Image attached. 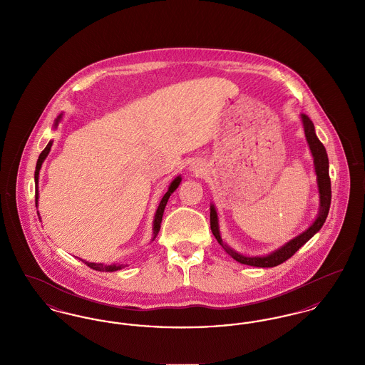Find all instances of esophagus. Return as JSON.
Listing matches in <instances>:
<instances>
[{"label":"esophagus","instance_id":"esophagus-1","mask_svg":"<svg viewBox=\"0 0 365 365\" xmlns=\"http://www.w3.org/2000/svg\"><path fill=\"white\" fill-rule=\"evenodd\" d=\"M191 169H192V170L194 171H200L202 170V168H200V165H192V166H191Z\"/></svg>","mask_w":365,"mask_h":365}]
</instances>
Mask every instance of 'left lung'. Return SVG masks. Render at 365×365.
I'll use <instances>...</instances> for the list:
<instances>
[{
	"label": "left lung",
	"mask_w": 365,
	"mask_h": 365,
	"mask_svg": "<svg viewBox=\"0 0 365 365\" xmlns=\"http://www.w3.org/2000/svg\"><path fill=\"white\" fill-rule=\"evenodd\" d=\"M302 122L304 127V134L306 140L310 146L313 160H314V169L317 174V184H318V194H319V213L317 216L316 221L300 235L291 240L289 242L285 243L275 252L269 253L267 256H256V257H247L237 253L231 247H228L225 243L222 242L221 235H220L219 219H217V212L215 209V205L210 206V228L213 235L216 237L217 242L224 247V250L238 263L246 264V266H253V267H275L284 262H287L289 257H292L304 243L307 242L314 234H317L321 227L324 225L329 206H331V178H329V162H328V155L327 150L322 145V143L317 138L314 124L310 120L307 115H302Z\"/></svg>",
	"instance_id": "1"
}]
</instances>
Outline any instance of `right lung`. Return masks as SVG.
<instances>
[{"label": "right lung", "instance_id": "obj_1", "mask_svg": "<svg viewBox=\"0 0 365 365\" xmlns=\"http://www.w3.org/2000/svg\"><path fill=\"white\" fill-rule=\"evenodd\" d=\"M61 119H62V115L58 116V119H56V122H55V127L58 125V123H59ZM51 146H52V141H49L48 145L44 148V150H43V152L40 153V156H38V160H37V165H36V171H34V182H36V185H37V182H38V174H40L41 165H43V162L46 160V158L48 156ZM180 182H181V177L178 175V177H175V178L173 180V182H171L170 187H169V191L162 197V200H160V203H159V206H158V210H156V215H155V220H153V240L156 238V235H158L159 231H160V224H162V217H163V212H165L166 203H168L170 195L178 188ZM37 199H38V191H37V188H36V206H37V202H38ZM83 263H86L88 267L93 268V269H97V271H110V272H112V271L122 269V268L124 267L123 264L105 266V264H102V263H88V262H84V260H83Z\"/></svg>", "mask_w": 365, "mask_h": 365}]
</instances>
